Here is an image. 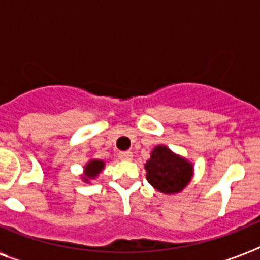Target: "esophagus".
I'll return each mask as SVG.
<instances>
[{"mask_svg": "<svg viewBox=\"0 0 260 260\" xmlns=\"http://www.w3.org/2000/svg\"><path fill=\"white\" fill-rule=\"evenodd\" d=\"M119 159L132 160L133 159V153H132V151H121V153H119Z\"/></svg>", "mask_w": 260, "mask_h": 260, "instance_id": "1", "label": "esophagus"}]
</instances>
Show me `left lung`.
I'll return each mask as SVG.
<instances>
[{
    "mask_svg": "<svg viewBox=\"0 0 260 260\" xmlns=\"http://www.w3.org/2000/svg\"><path fill=\"white\" fill-rule=\"evenodd\" d=\"M146 179L162 194H178L191 181L194 166L167 146L158 145L145 164Z\"/></svg>",
    "mask_w": 260,
    "mask_h": 260,
    "instance_id": "1",
    "label": "left lung"
}]
</instances>
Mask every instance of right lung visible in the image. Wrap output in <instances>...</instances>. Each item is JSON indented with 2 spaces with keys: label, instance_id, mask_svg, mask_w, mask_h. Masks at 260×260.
Masks as SVG:
<instances>
[{
  "label": "right lung",
  "instance_id": "add662e5",
  "mask_svg": "<svg viewBox=\"0 0 260 260\" xmlns=\"http://www.w3.org/2000/svg\"><path fill=\"white\" fill-rule=\"evenodd\" d=\"M105 169V162L101 159H90L85 166H83V173L81 175L85 183H90V181L95 179L101 174V171Z\"/></svg>",
  "mask_w": 260,
  "mask_h": 260
}]
</instances>
